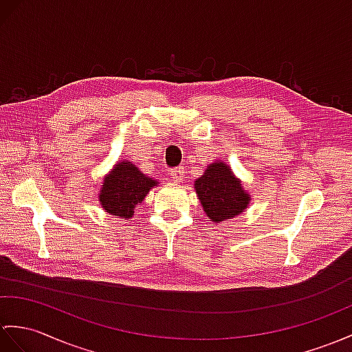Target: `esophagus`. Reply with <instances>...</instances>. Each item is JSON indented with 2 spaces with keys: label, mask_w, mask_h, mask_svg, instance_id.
I'll list each match as a JSON object with an SVG mask.
<instances>
[{
  "label": "esophagus",
  "mask_w": 352,
  "mask_h": 352,
  "mask_svg": "<svg viewBox=\"0 0 352 352\" xmlns=\"http://www.w3.org/2000/svg\"><path fill=\"white\" fill-rule=\"evenodd\" d=\"M183 178H184V168L178 166V168L170 169V179H173L174 183H182Z\"/></svg>",
  "instance_id": "34e87169"
}]
</instances>
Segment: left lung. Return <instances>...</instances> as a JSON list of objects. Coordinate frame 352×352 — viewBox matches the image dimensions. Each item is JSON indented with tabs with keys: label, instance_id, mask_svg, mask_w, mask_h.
<instances>
[{
	"label": "left lung",
	"instance_id": "1",
	"mask_svg": "<svg viewBox=\"0 0 352 352\" xmlns=\"http://www.w3.org/2000/svg\"><path fill=\"white\" fill-rule=\"evenodd\" d=\"M204 211L216 223L243 213L250 201L226 163H211L195 183Z\"/></svg>",
	"mask_w": 352,
	"mask_h": 352
}]
</instances>
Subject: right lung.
<instances>
[{"mask_svg": "<svg viewBox=\"0 0 352 352\" xmlns=\"http://www.w3.org/2000/svg\"><path fill=\"white\" fill-rule=\"evenodd\" d=\"M153 186H157L156 179L145 177L133 163L121 162L104 178L100 190L102 207L112 216L132 217Z\"/></svg>", "mask_w": 352, "mask_h": 352, "instance_id": "add662e5", "label": "right lung"}]
</instances>
